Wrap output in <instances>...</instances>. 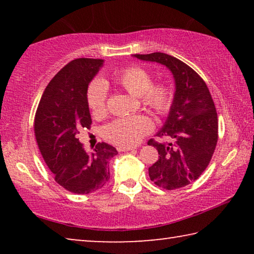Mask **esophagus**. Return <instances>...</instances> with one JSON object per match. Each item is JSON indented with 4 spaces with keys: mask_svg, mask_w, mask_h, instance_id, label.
Returning <instances> with one entry per match:
<instances>
[{
    "mask_svg": "<svg viewBox=\"0 0 254 254\" xmlns=\"http://www.w3.org/2000/svg\"><path fill=\"white\" fill-rule=\"evenodd\" d=\"M136 148L135 147H119L118 150L119 151H131V150H135Z\"/></svg>",
    "mask_w": 254,
    "mask_h": 254,
    "instance_id": "esophagus-1",
    "label": "esophagus"
}]
</instances>
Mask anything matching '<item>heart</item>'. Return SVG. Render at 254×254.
<instances>
[{
  "mask_svg": "<svg viewBox=\"0 0 254 254\" xmlns=\"http://www.w3.org/2000/svg\"><path fill=\"white\" fill-rule=\"evenodd\" d=\"M114 81L140 101L144 107L158 115L170 110L173 96L170 88L163 83L152 84V77L147 70L137 66L124 68L114 75ZM106 87L100 80L89 85L87 103L94 114H103L106 110ZM151 120L143 115L118 119L104 127V136L120 147H132L151 132Z\"/></svg>",
  "mask_w": 254,
  "mask_h": 254,
  "instance_id": "obj_1",
  "label": "heart"
}]
</instances>
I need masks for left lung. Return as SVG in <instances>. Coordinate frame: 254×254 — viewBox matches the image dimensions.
I'll return each instance as SVG.
<instances>
[{"label":"left lung","instance_id":"8db88e82","mask_svg":"<svg viewBox=\"0 0 254 254\" xmlns=\"http://www.w3.org/2000/svg\"><path fill=\"white\" fill-rule=\"evenodd\" d=\"M133 57L165 65L176 85L169 115L157 133L158 137L169 141H148L159 153L149 168L150 179L168 190L187 186L207 168L218 139L217 113L207 85L192 68L170 55L152 53Z\"/></svg>","mask_w":254,"mask_h":254}]
</instances>
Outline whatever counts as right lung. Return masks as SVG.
I'll use <instances>...</instances> for the list:
<instances>
[{
    "mask_svg": "<svg viewBox=\"0 0 254 254\" xmlns=\"http://www.w3.org/2000/svg\"><path fill=\"white\" fill-rule=\"evenodd\" d=\"M103 59L78 58L62 68L47 86L34 117V135L55 180L68 191L84 195L104 187L117 149L105 142L86 152L77 134L92 124L87 88Z\"/></svg>",
    "mask_w": 254,
    "mask_h": 254,
    "instance_id": "1",
    "label": "right lung"
}]
</instances>
